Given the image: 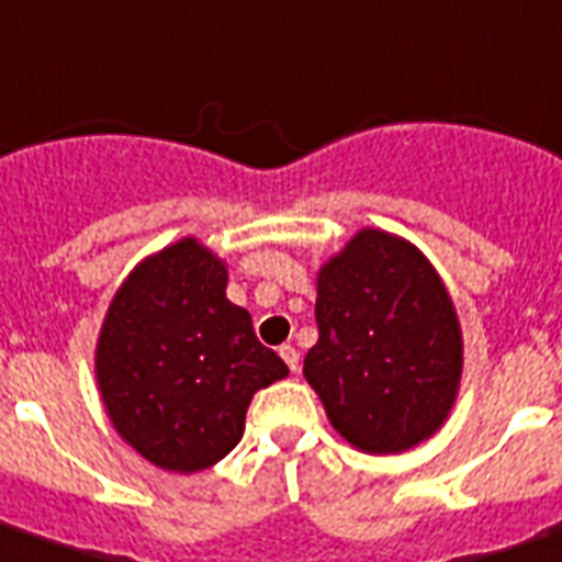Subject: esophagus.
<instances>
[{
  "label": "esophagus",
  "instance_id": "34e87169",
  "mask_svg": "<svg viewBox=\"0 0 562 562\" xmlns=\"http://www.w3.org/2000/svg\"><path fill=\"white\" fill-rule=\"evenodd\" d=\"M280 357L285 359V366H289L291 371H300V353H297V348H291V345H282Z\"/></svg>",
  "mask_w": 562,
  "mask_h": 562
}]
</instances>
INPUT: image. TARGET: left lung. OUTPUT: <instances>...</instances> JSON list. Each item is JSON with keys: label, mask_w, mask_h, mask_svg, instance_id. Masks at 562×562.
<instances>
[{"label": "left lung", "mask_w": 562, "mask_h": 562, "mask_svg": "<svg viewBox=\"0 0 562 562\" xmlns=\"http://www.w3.org/2000/svg\"><path fill=\"white\" fill-rule=\"evenodd\" d=\"M315 321L303 376L353 448L401 453L442 427L460 392L462 333L418 247L359 229L318 271Z\"/></svg>", "instance_id": "left-lung-1"}]
</instances>
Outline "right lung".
Returning a JSON list of instances; mask_svg holds the SVG:
<instances>
[{"mask_svg": "<svg viewBox=\"0 0 562 562\" xmlns=\"http://www.w3.org/2000/svg\"><path fill=\"white\" fill-rule=\"evenodd\" d=\"M226 265L196 238L153 252L111 300L97 385L114 430L153 465L194 474L241 442L252 395L289 374L226 300Z\"/></svg>", "mask_w": 562, "mask_h": 562, "instance_id": "obj_1", "label": "right lung"}]
</instances>
